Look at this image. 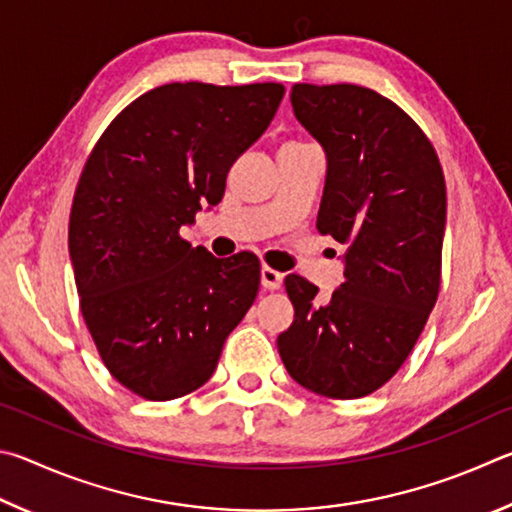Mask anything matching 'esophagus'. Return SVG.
Returning a JSON list of instances; mask_svg holds the SVG:
<instances>
[{
    "label": "esophagus",
    "instance_id": "obj_1",
    "mask_svg": "<svg viewBox=\"0 0 512 512\" xmlns=\"http://www.w3.org/2000/svg\"><path fill=\"white\" fill-rule=\"evenodd\" d=\"M261 285H263L265 290H281L283 274L272 270V267L263 265V267H261Z\"/></svg>",
    "mask_w": 512,
    "mask_h": 512
}]
</instances>
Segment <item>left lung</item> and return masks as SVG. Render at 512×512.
Listing matches in <instances>:
<instances>
[{"mask_svg": "<svg viewBox=\"0 0 512 512\" xmlns=\"http://www.w3.org/2000/svg\"><path fill=\"white\" fill-rule=\"evenodd\" d=\"M297 121L326 152L317 229L346 245L344 283L285 276L294 321L276 339L294 382L335 400L369 396L407 360L441 288L445 179L425 132L360 85L290 94Z\"/></svg>", "mask_w": 512, "mask_h": 512, "instance_id": "left-lung-1", "label": "left lung"}]
</instances>
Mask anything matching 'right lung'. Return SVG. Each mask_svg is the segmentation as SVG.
<instances>
[{
    "label": "right lung",
    "mask_w": 512,
    "mask_h": 512,
    "mask_svg": "<svg viewBox=\"0 0 512 512\" xmlns=\"http://www.w3.org/2000/svg\"><path fill=\"white\" fill-rule=\"evenodd\" d=\"M285 87L170 83L139 96L89 155L69 256L103 364L146 400L200 389L261 283L249 251L215 258L179 238L224 195L227 173L272 123Z\"/></svg>",
    "instance_id": "obj_1"
}]
</instances>
